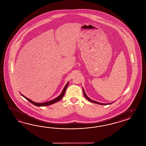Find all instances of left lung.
<instances>
[{
    "label": "left lung",
    "instance_id": "8db88e82",
    "mask_svg": "<svg viewBox=\"0 0 146 146\" xmlns=\"http://www.w3.org/2000/svg\"><path fill=\"white\" fill-rule=\"evenodd\" d=\"M83 92H84V96H85V98L87 99L89 102H94V103L97 104H99V105H110V104H111V103H109V104H102V103H100V102H96V101H94V100H92L91 99L88 98V97H87V96L86 94L85 90H84V89H83Z\"/></svg>",
    "mask_w": 146,
    "mask_h": 146
}]
</instances>
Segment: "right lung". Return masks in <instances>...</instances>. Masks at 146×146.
I'll use <instances>...</instances> for the list:
<instances>
[{
    "instance_id": "right-lung-1",
    "label": "right lung",
    "mask_w": 146,
    "mask_h": 146,
    "mask_svg": "<svg viewBox=\"0 0 146 146\" xmlns=\"http://www.w3.org/2000/svg\"><path fill=\"white\" fill-rule=\"evenodd\" d=\"M68 84H69V82H68V83L65 86V87H64V89H63L62 92H61V94L59 95L58 97H57L56 98L54 99H53V100H50V101L45 102H43V103H37V102H33L32 100H31V99L27 98V97H26L25 96L22 95L21 94L22 96L24 97L28 101H29L31 103L33 104L34 105L36 106L41 107V106H46L50 105L51 104H54V103H56V102H59V100H61V99L62 98V97H64V94H65L66 89H67V87H68Z\"/></svg>"
}]
</instances>
